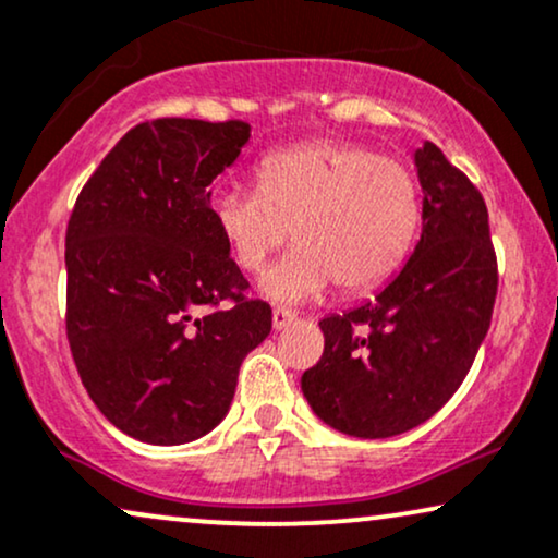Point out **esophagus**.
Returning a JSON list of instances; mask_svg holds the SVG:
<instances>
[{"instance_id":"34e87169","label":"esophagus","mask_w":558,"mask_h":558,"mask_svg":"<svg viewBox=\"0 0 558 558\" xmlns=\"http://www.w3.org/2000/svg\"><path fill=\"white\" fill-rule=\"evenodd\" d=\"M293 322H295V314L288 312V308H275L272 312V329L275 331L286 329L288 324H293Z\"/></svg>"}]
</instances>
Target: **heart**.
Masks as SVG:
<instances>
[{
    "mask_svg": "<svg viewBox=\"0 0 558 558\" xmlns=\"http://www.w3.org/2000/svg\"><path fill=\"white\" fill-rule=\"evenodd\" d=\"M216 231L242 270L259 272L291 239L299 250L265 275L270 301L299 303L331 283L365 293L389 280L420 229L412 169L342 141L275 151L257 167V190L210 201Z\"/></svg>",
    "mask_w": 558,
    "mask_h": 558,
    "instance_id": "heart-1",
    "label": "heart"
}]
</instances>
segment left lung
<instances>
[{
  "instance_id": "1",
  "label": "left lung",
  "mask_w": 558,
  "mask_h": 558,
  "mask_svg": "<svg viewBox=\"0 0 558 558\" xmlns=\"http://www.w3.org/2000/svg\"><path fill=\"white\" fill-rule=\"evenodd\" d=\"M422 234L363 306L319 322L324 352L301 378L322 422L378 440L422 425L453 397L482 348L497 295L484 197L435 144L414 151Z\"/></svg>"
}]
</instances>
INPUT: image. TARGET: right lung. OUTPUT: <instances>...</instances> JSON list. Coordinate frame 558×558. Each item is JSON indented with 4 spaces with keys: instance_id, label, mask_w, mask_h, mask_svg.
<instances>
[{
    "instance_id": "1",
    "label": "right lung",
    "mask_w": 558,
    "mask_h": 558,
    "mask_svg": "<svg viewBox=\"0 0 558 558\" xmlns=\"http://www.w3.org/2000/svg\"><path fill=\"white\" fill-rule=\"evenodd\" d=\"M242 121L159 118L112 146L66 227V337L84 389L121 433L182 446L227 417L242 361L270 335L210 216ZM221 300L232 306L216 310Z\"/></svg>"
}]
</instances>
